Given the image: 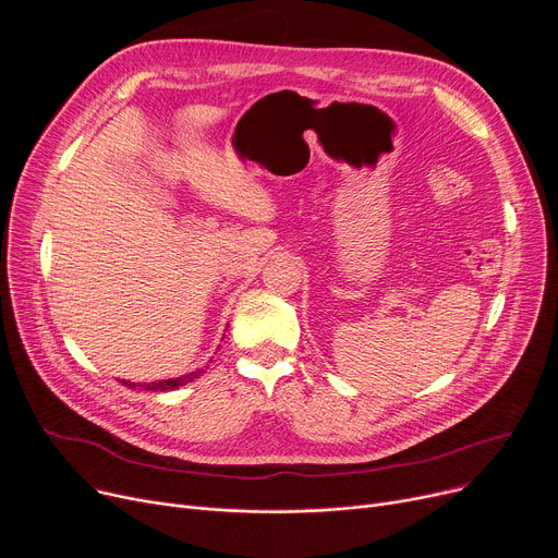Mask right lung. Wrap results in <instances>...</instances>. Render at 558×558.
Wrapping results in <instances>:
<instances>
[{"instance_id": "right-lung-1", "label": "right lung", "mask_w": 558, "mask_h": 558, "mask_svg": "<svg viewBox=\"0 0 558 558\" xmlns=\"http://www.w3.org/2000/svg\"><path fill=\"white\" fill-rule=\"evenodd\" d=\"M201 373H203V368H196V371H192V373H187V375H183V377H171V379H162V383H149V385H142V387H140V391H171V389H179V387H183V385L192 383V379H194V377H198ZM122 385H126V387L135 389V385H133V383H122Z\"/></svg>"}]
</instances>
